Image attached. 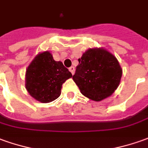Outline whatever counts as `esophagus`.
Here are the masks:
<instances>
[{
    "label": "esophagus",
    "mask_w": 148,
    "mask_h": 148,
    "mask_svg": "<svg viewBox=\"0 0 148 148\" xmlns=\"http://www.w3.org/2000/svg\"><path fill=\"white\" fill-rule=\"evenodd\" d=\"M69 71L71 72V73H72V75L74 74V72H75V68L73 67V66H72V67H70L69 68Z\"/></svg>",
    "instance_id": "obj_1"
}]
</instances>
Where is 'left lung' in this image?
Returning a JSON list of instances; mask_svg holds the SVG:
<instances>
[{
  "label": "left lung",
  "mask_w": 148,
  "mask_h": 148,
  "mask_svg": "<svg viewBox=\"0 0 148 148\" xmlns=\"http://www.w3.org/2000/svg\"><path fill=\"white\" fill-rule=\"evenodd\" d=\"M78 61L72 79L83 95L99 101L116 90L123 72L114 55L104 49H89Z\"/></svg>",
  "instance_id": "8db88e82"
}]
</instances>
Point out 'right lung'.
<instances>
[{"instance_id": "right-lung-1", "label": "right lung", "mask_w": 148, "mask_h": 148, "mask_svg": "<svg viewBox=\"0 0 148 148\" xmlns=\"http://www.w3.org/2000/svg\"><path fill=\"white\" fill-rule=\"evenodd\" d=\"M72 76L60 61H55L51 54L45 51L34 58L26 70L25 88L29 93L42 103L57 99L62 84Z\"/></svg>"}]
</instances>
